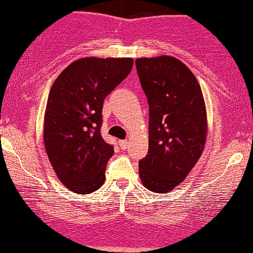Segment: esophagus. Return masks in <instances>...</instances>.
Masks as SVG:
<instances>
[{"instance_id":"1","label":"esophagus","mask_w":253,"mask_h":253,"mask_svg":"<svg viewBox=\"0 0 253 253\" xmlns=\"http://www.w3.org/2000/svg\"><path fill=\"white\" fill-rule=\"evenodd\" d=\"M119 145H120V147L122 148V150H126L127 146H129V141H127V140H120Z\"/></svg>"}]
</instances>
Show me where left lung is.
Returning a JSON list of instances; mask_svg holds the SVG:
<instances>
[{
	"label": "left lung",
	"instance_id": "left-lung-1",
	"mask_svg": "<svg viewBox=\"0 0 253 253\" xmlns=\"http://www.w3.org/2000/svg\"><path fill=\"white\" fill-rule=\"evenodd\" d=\"M137 74L148 102V152L139 176L150 191L177 186L203 153L206 108L199 83L184 63L171 56L137 58Z\"/></svg>",
	"mask_w": 253,
	"mask_h": 253
}]
</instances>
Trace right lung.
I'll return each instance as SVG.
<instances>
[{
	"label": "right lung",
	"instance_id": "obj_1",
	"mask_svg": "<svg viewBox=\"0 0 253 253\" xmlns=\"http://www.w3.org/2000/svg\"><path fill=\"white\" fill-rule=\"evenodd\" d=\"M132 65V58H81L68 65L51 86L43 143L57 177L70 191L87 195L105 182L114 146L100 132L102 105Z\"/></svg>",
	"mask_w": 253,
	"mask_h": 253
}]
</instances>
